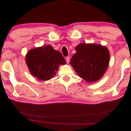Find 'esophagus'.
I'll return each mask as SVG.
<instances>
[{
  "label": "esophagus",
  "mask_w": 131,
  "mask_h": 131,
  "mask_svg": "<svg viewBox=\"0 0 131 131\" xmlns=\"http://www.w3.org/2000/svg\"><path fill=\"white\" fill-rule=\"evenodd\" d=\"M66 61H67V63H69V62H70V57H66Z\"/></svg>",
  "instance_id": "34e87169"
}]
</instances>
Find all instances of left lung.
Wrapping results in <instances>:
<instances>
[{
	"instance_id": "obj_1",
	"label": "left lung",
	"mask_w": 131,
	"mask_h": 131,
	"mask_svg": "<svg viewBox=\"0 0 131 131\" xmlns=\"http://www.w3.org/2000/svg\"><path fill=\"white\" fill-rule=\"evenodd\" d=\"M76 51L70 64L78 76L89 83L101 79L109 65L108 49L100 44L81 43Z\"/></svg>"
}]
</instances>
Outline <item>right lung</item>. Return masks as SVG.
Wrapping results in <instances>:
<instances>
[{
	"mask_svg": "<svg viewBox=\"0 0 131 131\" xmlns=\"http://www.w3.org/2000/svg\"><path fill=\"white\" fill-rule=\"evenodd\" d=\"M26 63L31 74L40 81H48L56 74L66 60L61 53L50 45L31 49L26 55Z\"/></svg>",
	"mask_w": 131,
	"mask_h": 131,
	"instance_id": "add662e5",
	"label": "right lung"
}]
</instances>
